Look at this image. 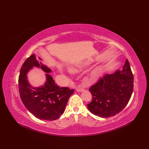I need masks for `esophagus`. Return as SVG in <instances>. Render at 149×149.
Here are the masks:
<instances>
[{
	"mask_svg": "<svg viewBox=\"0 0 149 149\" xmlns=\"http://www.w3.org/2000/svg\"><path fill=\"white\" fill-rule=\"evenodd\" d=\"M84 90V88L82 85H79L78 87H76V91L78 92H82Z\"/></svg>",
	"mask_w": 149,
	"mask_h": 149,
	"instance_id": "34e87169",
	"label": "esophagus"
}]
</instances>
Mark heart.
<instances>
[{"mask_svg": "<svg viewBox=\"0 0 149 149\" xmlns=\"http://www.w3.org/2000/svg\"><path fill=\"white\" fill-rule=\"evenodd\" d=\"M90 63L89 62H85L83 63H81L78 65H76L74 66H72L69 68V70L71 72H77L80 70H81L83 68H87L89 66ZM99 73H100V70L98 68H94L93 70L91 71L89 73V76H91V78L96 77V76L98 75Z\"/></svg>", "mask_w": 149, "mask_h": 149, "instance_id": "1", "label": "heart"}]
</instances>
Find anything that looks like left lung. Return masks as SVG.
<instances>
[{
	"instance_id": "8db88e82",
	"label": "left lung",
	"mask_w": 149,
	"mask_h": 149,
	"mask_svg": "<svg viewBox=\"0 0 149 149\" xmlns=\"http://www.w3.org/2000/svg\"><path fill=\"white\" fill-rule=\"evenodd\" d=\"M134 76L127 59L123 70L106 74L89 88L92 101L87 105L92 114L110 118L127 106L132 94Z\"/></svg>"
}]
</instances>
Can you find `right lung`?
I'll list each match as a JSON object with an SVG mask.
<instances>
[{
    "label": "right lung",
    "mask_w": 149,
    "mask_h": 149,
    "mask_svg": "<svg viewBox=\"0 0 149 149\" xmlns=\"http://www.w3.org/2000/svg\"><path fill=\"white\" fill-rule=\"evenodd\" d=\"M31 55L22 65L19 78V88L21 100L28 111L36 118L46 120H54L63 114L70 97L74 89L60 88L49 74L50 68ZM33 67L42 69L46 74V82L39 87H33L27 78L28 71Z\"/></svg>",
    "instance_id": "obj_1"
}]
</instances>
